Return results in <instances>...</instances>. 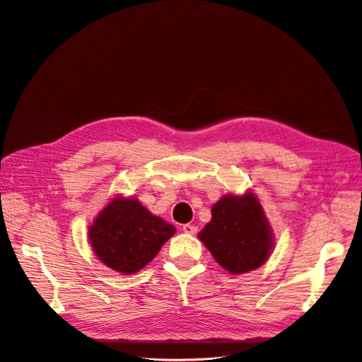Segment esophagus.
Here are the masks:
<instances>
[{"label":"esophagus","mask_w":362,"mask_h":362,"mask_svg":"<svg viewBox=\"0 0 362 362\" xmlns=\"http://www.w3.org/2000/svg\"><path fill=\"white\" fill-rule=\"evenodd\" d=\"M182 231H183L185 234H190V235H194L196 233H198V228H196L194 225H190V223H185V225L182 226Z\"/></svg>","instance_id":"esophagus-1"}]
</instances>
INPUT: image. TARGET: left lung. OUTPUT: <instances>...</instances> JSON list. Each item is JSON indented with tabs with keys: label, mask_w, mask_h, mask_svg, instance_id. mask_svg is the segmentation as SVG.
Masks as SVG:
<instances>
[{
	"label": "left lung",
	"mask_w": 362,
	"mask_h": 362,
	"mask_svg": "<svg viewBox=\"0 0 362 362\" xmlns=\"http://www.w3.org/2000/svg\"><path fill=\"white\" fill-rule=\"evenodd\" d=\"M198 234L218 264L231 274L261 267L274 248L273 228L252 190L223 194Z\"/></svg>",
	"instance_id": "1"
}]
</instances>
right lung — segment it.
Masks as SVG:
<instances>
[{"label":"right lung","instance_id":"add662e5","mask_svg":"<svg viewBox=\"0 0 362 362\" xmlns=\"http://www.w3.org/2000/svg\"><path fill=\"white\" fill-rule=\"evenodd\" d=\"M175 233L139 199L117 194L89 225L88 238L104 266L128 276L144 269Z\"/></svg>","mask_w":362,"mask_h":362}]
</instances>
